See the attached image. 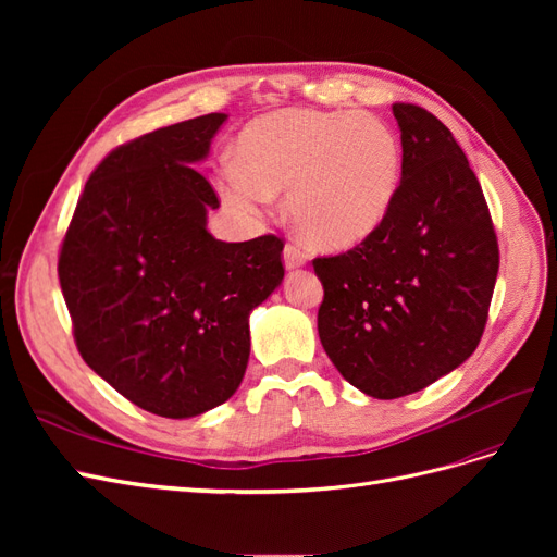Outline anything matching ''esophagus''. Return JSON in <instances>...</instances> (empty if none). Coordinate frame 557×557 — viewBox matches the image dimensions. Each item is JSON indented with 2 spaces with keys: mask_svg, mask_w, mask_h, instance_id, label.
<instances>
[{
  "mask_svg": "<svg viewBox=\"0 0 557 557\" xmlns=\"http://www.w3.org/2000/svg\"><path fill=\"white\" fill-rule=\"evenodd\" d=\"M283 264H285V269L305 267L307 264V252L301 250L299 246H295V244H288V246L283 248Z\"/></svg>",
  "mask_w": 557,
  "mask_h": 557,
  "instance_id": "1",
  "label": "esophagus"
}]
</instances>
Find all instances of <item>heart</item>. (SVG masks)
Returning <instances> with one entry per match:
<instances>
[{
	"mask_svg": "<svg viewBox=\"0 0 557 557\" xmlns=\"http://www.w3.org/2000/svg\"><path fill=\"white\" fill-rule=\"evenodd\" d=\"M401 181V141L372 113L281 109L250 121L237 162L221 166L234 209L256 215L288 190L290 223L307 244L348 250L383 225Z\"/></svg>",
	"mask_w": 557,
	"mask_h": 557,
	"instance_id": "1",
	"label": "heart"
}]
</instances>
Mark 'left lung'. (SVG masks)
I'll use <instances>...</instances> for the list:
<instances>
[{"instance_id": "left-lung-1", "label": "left lung", "mask_w": 557, "mask_h": 557, "mask_svg": "<svg viewBox=\"0 0 557 557\" xmlns=\"http://www.w3.org/2000/svg\"><path fill=\"white\" fill-rule=\"evenodd\" d=\"M393 115L401 181L391 213L352 250L313 260L320 344L376 399L423 391L476 350L499 269L483 190L450 129L413 104Z\"/></svg>"}]
</instances>
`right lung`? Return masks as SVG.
<instances>
[{
  "instance_id": "obj_1",
  "label": "right lung",
  "mask_w": 557,
  "mask_h": 557,
  "mask_svg": "<svg viewBox=\"0 0 557 557\" xmlns=\"http://www.w3.org/2000/svg\"><path fill=\"white\" fill-rule=\"evenodd\" d=\"M227 113L156 129L90 174L58 274L81 358L162 418L201 416L246 374L248 318L283 281L272 234L227 244L207 230L221 207L195 164Z\"/></svg>"
}]
</instances>
